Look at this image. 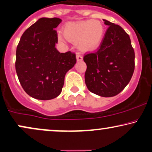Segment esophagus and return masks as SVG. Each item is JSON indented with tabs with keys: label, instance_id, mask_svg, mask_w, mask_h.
<instances>
[{
	"label": "esophagus",
	"instance_id": "34e87169",
	"mask_svg": "<svg viewBox=\"0 0 152 152\" xmlns=\"http://www.w3.org/2000/svg\"><path fill=\"white\" fill-rule=\"evenodd\" d=\"M76 59H77L78 62H79V61H81L83 59V56H82V55H80L79 53H78L77 55H76Z\"/></svg>",
	"mask_w": 152,
	"mask_h": 152
}]
</instances>
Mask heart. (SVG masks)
<instances>
[{"label": "heart", "mask_w": 152, "mask_h": 152, "mask_svg": "<svg viewBox=\"0 0 152 152\" xmlns=\"http://www.w3.org/2000/svg\"><path fill=\"white\" fill-rule=\"evenodd\" d=\"M64 36L67 40L77 43L78 48L83 52H90L97 49L102 40L104 27L98 20H86L82 22L69 23L64 28ZM59 39L64 41L62 35Z\"/></svg>", "instance_id": "heart-1"}]
</instances>
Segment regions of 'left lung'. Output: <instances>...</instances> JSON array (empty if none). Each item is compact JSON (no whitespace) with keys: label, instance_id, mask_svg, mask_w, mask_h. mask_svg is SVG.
I'll return each instance as SVG.
<instances>
[{"label":"left lung","instance_id":"obj_1","mask_svg":"<svg viewBox=\"0 0 152 152\" xmlns=\"http://www.w3.org/2000/svg\"><path fill=\"white\" fill-rule=\"evenodd\" d=\"M103 21L109 27L99 48L83 57L87 65L85 82L91 93L109 97L120 93L130 82L135 70V52L121 26Z\"/></svg>","mask_w":152,"mask_h":152}]
</instances>
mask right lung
Instances as JSON below:
<instances>
[{"instance_id":"add662e5","label":"right lung","mask_w":152,"mask_h":152,"mask_svg":"<svg viewBox=\"0 0 152 152\" xmlns=\"http://www.w3.org/2000/svg\"><path fill=\"white\" fill-rule=\"evenodd\" d=\"M62 20L39 19L24 32L16 50L15 69L20 83L31 97L41 100L55 98L62 92L66 72L76 62V54L60 53L57 27Z\"/></svg>"}]
</instances>
